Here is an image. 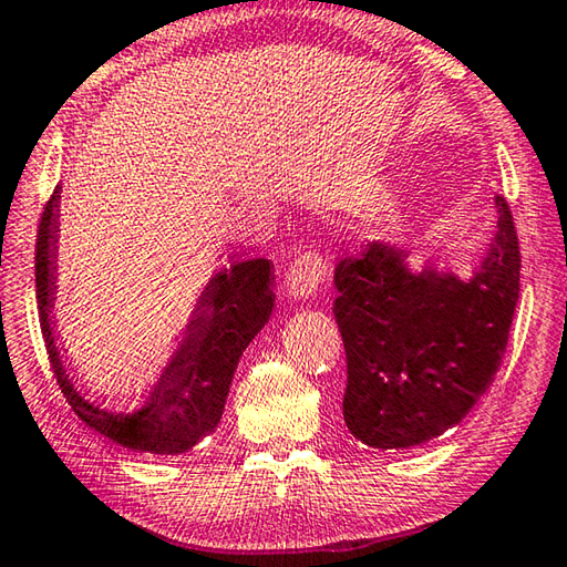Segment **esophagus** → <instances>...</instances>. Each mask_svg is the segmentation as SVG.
<instances>
[{
    "mask_svg": "<svg viewBox=\"0 0 567 567\" xmlns=\"http://www.w3.org/2000/svg\"><path fill=\"white\" fill-rule=\"evenodd\" d=\"M329 276V264L323 261L319 254L306 251L291 264L289 274H286V293L291 299H311V296L319 291L323 278Z\"/></svg>",
    "mask_w": 567,
    "mask_h": 567,
    "instance_id": "esophagus-1",
    "label": "esophagus"
}]
</instances>
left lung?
I'll return each instance as SVG.
<instances>
[{"instance_id": "left-lung-1", "label": "left lung", "mask_w": 567, "mask_h": 567, "mask_svg": "<svg viewBox=\"0 0 567 567\" xmlns=\"http://www.w3.org/2000/svg\"><path fill=\"white\" fill-rule=\"evenodd\" d=\"M495 231L471 278L419 271L399 244L373 241L333 274L349 363L343 421L353 439L401 451L458 425L491 389L520 291L511 208L495 196Z\"/></svg>"}]
</instances>
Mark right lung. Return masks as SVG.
Returning <instances> with one entry per match:
<instances>
[{"mask_svg": "<svg viewBox=\"0 0 567 567\" xmlns=\"http://www.w3.org/2000/svg\"><path fill=\"white\" fill-rule=\"evenodd\" d=\"M54 188L37 234V306L44 346L56 383L72 411L89 429L122 449L136 453L178 455L212 435L221 421L238 359L256 339L274 311L271 261L248 258L216 271L194 306L184 336L162 375L148 391L142 409L132 413L106 411L76 389L56 343V256H59V196Z\"/></svg>", "mask_w": 567, "mask_h": 567, "instance_id": "right-lung-1", "label": "right lung"}]
</instances>
